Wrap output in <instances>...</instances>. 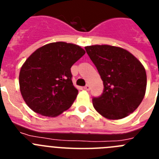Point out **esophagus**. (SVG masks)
Segmentation results:
<instances>
[{
	"label": "esophagus",
	"instance_id": "obj_1",
	"mask_svg": "<svg viewBox=\"0 0 159 159\" xmlns=\"http://www.w3.org/2000/svg\"><path fill=\"white\" fill-rule=\"evenodd\" d=\"M84 89L86 90V91H89V90H90V86H89V85H88V84H87L86 86L84 87Z\"/></svg>",
	"mask_w": 159,
	"mask_h": 159
}]
</instances>
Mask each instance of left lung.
<instances>
[{
	"label": "left lung",
	"mask_w": 159,
	"mask_h": 159,
	"mask_svg": "<svg viewBox=\"0 0 159 159\" xmlns=\"http://www.w3.org/2000/svg\"><path fill=\"white\" fill-rule=\"evenodd\" d=\"M99 71L103 92L93 97L95 110L108 119L127 117L143 101L147 88V74L143 64L128 51L111 45L85 47Z\"/></svg>",
	"instance_id": "obj_1"
}]
</instances>
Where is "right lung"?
Segmentation results:
<instances>
[{
	"mask_svg": "<svg viewBox=\"0 0 159 159\" xmlns=\"http://www.w3.org/2000/svg\"><path fill=\"white\" fill-rule=\"evenodd\" d=\"M84 54L81 47L65 42L48 43L36 50L20 71V90L26 104L48 117L68 109L78 95L71 67Z\"/></svg>",
	"mask_w": 159,
	"mask_h": 159,
	"instance_id": "right-lung-1",
	"label": "right lung"
}]
</instances>
